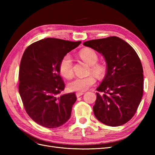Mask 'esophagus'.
I'll use <instances>...</instances> for the list:
<instances>
[{
    "label": "esophagus",
    "mask_w": 155,
    "mask_h": 155,
    "mask_svg": "<svg viewBox=\"0 0 155 155\" xmlns=\"http://www.w3.org/2000/svg\"><path fill=\"white\" fill-rule=\"evenodd\" d=\"M76 96L78 97H79V96H82L83 94H84V92H76Z\"/></svg>",
    "instance_id": "1"
}]
</instances>
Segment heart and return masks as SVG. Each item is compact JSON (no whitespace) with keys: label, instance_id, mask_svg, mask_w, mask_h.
<instances>
[{"label":"heart","instance_id":"1","mask_svg":"<svg viewBox=\"0 0 155 155\" xmlns=\"http://www.w3.org/2000/svg\"><path fill=\"white\" fill-rule=\"evenodd\" d=\"M79 55L83 61L91 65L90 72L98 77L104 76L107 70L106 67L104 64L97 63L98 56L94 50L89 48H83L79 52ZM59 69L64 78L70 79L73 76L72 59L69 54L64 55L62 58L59 64ZM96 83V79L94 76L77 78L68 84V88L71 91L82 92L94 85Z\"/></svg>","mask_w":155,"mask_h":155}]
</instances>
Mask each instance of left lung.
Instances as JSON below:
<instances>
[{"label": "left lung", "instance_id": "1", "mask_svg": "<svg viewBox=\"0 0 155 155\" xmlns=\"http://www.w3.org/2000/svg\"><path fill=\"white\" fill-rule=\"evenodd\" d=\"M83 45L101 53L107 62L105 76L96 88V118L112 127L126 124L135 114L143 96V67L137 53L116 36L88 41Z\"/></svg>", "mask_w": 155, "mask_h": 155}]
</instances>
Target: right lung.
Segmentation results:
<instances>
[{
  "label": "right lung",
  "mask_w": 155,
  "mask_h": 155,
  "mask_svg": "<svg viewBox=\"0 0 155 155\" xmlns=\"http://www.w3.org/2000/svg\"><path fill=\"white\" fill-rule=\"evenodd\" d=\"M81 43L46 38L31 44L23 54L18 92L27 114L39 125L57 128L69 120L77 98L74 92L59 96L65 87L59 64Z\"/></svg>",
  "instance_id": "1"
}]
</instances>
